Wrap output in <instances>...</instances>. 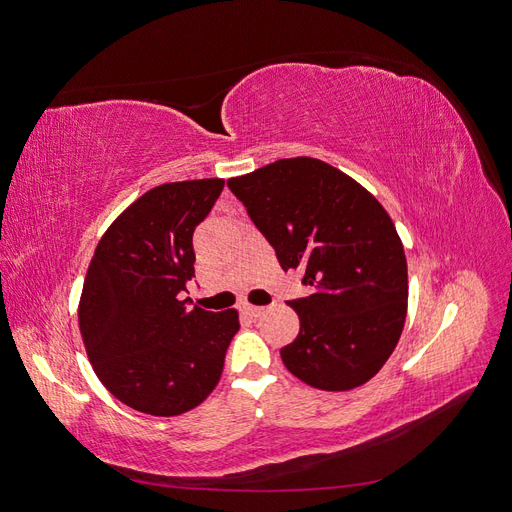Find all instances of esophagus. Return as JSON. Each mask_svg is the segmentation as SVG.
<instances>
[{
    "mask_svg": "<svg viewBox=\"0 0 512 512\" xmlns=\"http://www.w3.org/2000/svg\"><path fill=\"white\" fill-rule=\"evenodd\" d=\"M241 312H243V314H247L250 318H258L262 312H265V309H262V307H256V305H243V307H241Z\"/></svg>",
    "mask_w": 512,
    "mask_h": 512,
    "instance_id": "34e87169",
    "label": "esophagus"
}]
</instances>
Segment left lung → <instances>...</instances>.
I'll return each instance as SVG.
<instances>
[{
    "mask_svg": "<svg viewBox=\"0 0 512 512\" xmlns=\"http://www.w3.org/2000/svg\"><path fill=\"white\" fill-rule=\"evenodd\" d=\"M284 271L314 286L288 303L301 329L280 350L292 376L320 391H352L393 354L408 312V265L391 215L342 170L286 158L228 179Z\"/></svg>",
    "mask_w": 512,
    "mask_h": 512,
    "instance_id": "left-lung-1",
    "label": "left lung"
}]
</instances>
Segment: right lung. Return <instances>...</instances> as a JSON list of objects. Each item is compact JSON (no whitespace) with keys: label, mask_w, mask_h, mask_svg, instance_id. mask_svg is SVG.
I'll return each mask as SVG.
<instances>
[{"label":"right lung","mask_w":512,"mask_h":512,"mask_svg":"<svg viewBox=\"0 0 512 512\" xmlns=\"http://www.w3.org/2000/svg\"><path fill=\"white\" fill-rule=\"evenodd\" d=\"M224 179L162 183L117 215L89 262L79 329L96 376L121 404L179 416L218 386L237 309L207 312L181 301L194 277V228Z\"/></svg>","instance_id":"right-lung-1"}]
</instances>
